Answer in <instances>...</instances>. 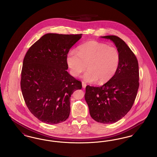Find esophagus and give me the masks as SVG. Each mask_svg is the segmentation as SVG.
<instances>
[{
	"label": "esophagus",
	"instance_id": "34e87169",
	"mask_svg": "<svg viewBox=\"0 0 157 157\" xmlns=\"http://www.w3.org/2000/svg\"><path fill=\"white\" fill-rule=\"evenodd\" d=\"M82 85L83 88H85L86 86V84L84 82H82Z\"/></svg>",
	"mask_w": 157,
	"mask_h": 157
}]
</instances>
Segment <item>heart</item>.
I'll use <instances>...</instances> for the list:
<instances>
[{
  "label": "heart",
  "instance_id": "obj_1",
  "mask_svg": "<svg viewBox=\"0 0 157 157\" xmlns=\"http://www.w3.org/2000/svg\"><path fill=\"white\" fill-rule=\"evenodd\" d=\"M120 53L117 48L95 40L80 46L78 52L72 50L67 53V63L71 74L80 75L87 69L83 78L86 82L99 84L109 81L120 64Z\"/></svg>",
  "mask_w": 157,
  "mask_h": 157
}]
</instances>
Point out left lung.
<instances>
[{
    "instance_id": "1",
    "label": "left lung",
    "mask_w": 157,
    "mask_h": 157,
    "mask_svg": "<svg viewBox=\"0 0 157 157\" xmlns=\"http://www.w3.org/2000/svg\"><path fill=\"white\" fill-rule=\"evenodd\" d=\"M109 39L120 53V64L112 78L101 86L86 87L85 101L92 119L113 124L122 118L132 108L139 88L137 59L126 44L117 36H101Z\"/></svg>"
}]
</instances>
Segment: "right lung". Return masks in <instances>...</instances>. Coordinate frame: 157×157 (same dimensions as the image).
<instances>
[{
  "mask_svg": "<svg viewBox=\"0 0 157 157\" xmlns=\"http://www.w3.org/2000/svg\"><path fill=\"white\" fill-rule=\"evenodd\" d=\"M79 35L47 33L32 45L23 62L21 86L30 112L40 121L56 124L67 120L71 97L81 82L67 72L69 49Z\"/></svg>",
  "mask_w": 157,
  "mask_h": 157,
  "instance_id": "add662e5",
  "label": "right lung"
}]
</instances>
